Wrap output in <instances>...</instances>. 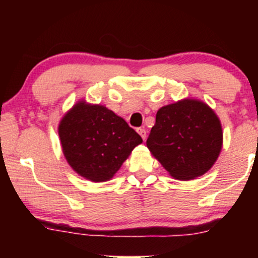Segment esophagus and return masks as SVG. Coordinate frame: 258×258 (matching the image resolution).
<instances>
[{
  "label": "esophagus",
  "instance_id": "esophagus-1",
  "mask_svg": "<svg viewBox=\"0 0 258 258\" xmlns=\"http://www.w3.org/2000/svg\"><path fill=\"white\" fill-rule=\"evenodd\" d=\"M137 133L140 134V136L142 137L143 140H146V139H147V132H146V129H143V128H139V129H137Z\"/></svg>",
  "mask_w": 258,
  "mask_h": 258
}]
</instances>
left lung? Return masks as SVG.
Returning a JSON list of instances; mask_svg holds the SVG:
<instances>
[{"mask_svg": "<svg viewBox=\"0 0 258 258\" xmlns=\"http://www.w3.org/2000/svg\"><path fill=\"white\" fill-rule=\"evenodd\" d=\"M222 143L220 118L209 105L191 98L162 107L147 140L153 156L181 181L206 174L218 158Z\"/></svg>", "mask_w": 258, "mask_h": 258, "instance_id": "8db88e82", "label": "left lung"}]
</instances>
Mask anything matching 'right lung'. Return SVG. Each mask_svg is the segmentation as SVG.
I'll return each instance as SVG.
<instances>
[{
    "instance_id": "add662e5",
    "label": "right lung",
    "mask_w": 258,
    "mask_h": 258,
    "mask_svg": "<svg viewBox=\"0 0 258 258\" xmlns=\"http://www.w3.org/2000/svg\"><path fill=\"white\" fill-rule=\"evenodd\" d=\"M62 150L70 167L91 182L112 178L142 139L104 105L80 101L58 125Z\"/></svg>"
}]
</instances>
